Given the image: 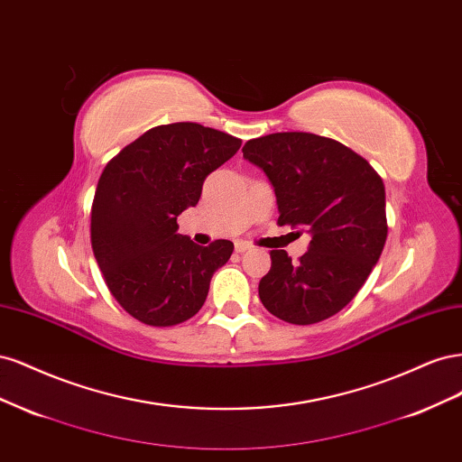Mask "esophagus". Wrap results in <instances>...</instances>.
Listing matches in <instances>:
<instances>
[{
  "mask_svg": "<svg viewBox=\"0 0 462 462\" xmlns=\"http://www.w3.org/2000/svg\"><path fill=\"white\" fill-rule=\"evenodd\" d=\"M246 250H250V245H248V243H245V241H239V243H235V253H239V254H243V253H246Z\"/></svg>",
  "mask_w": 462,
  "mask_h": 462,
  "instance_id": "1",
  "label": "esophagus"
}]
</instances>
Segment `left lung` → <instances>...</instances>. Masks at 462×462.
<instances>
[{
  "label": "left lung",
  "instance_id": "1",
  "mask_svg": "<svg viewBox=\"0 0 462 462\" xmlns=\"http://www.w3.org/2000/svg\"><path fill=\"white\" fill-rule=\"evenodd\" d=\"M243 156L273 185L277 226L312 236L299 262L285 250L270 253L272 268L258 285L265 310L295 326L337 314L382 256L387 239L382 177L351 148L312 133L253 138Z\"/></svg>",
  "mask_w": 462,
  "mask_h": 462
}]
</instances>
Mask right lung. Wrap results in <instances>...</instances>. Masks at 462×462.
Here are the masks:
<instances>
[{
  "instance_id": "right-lung-1",
  "label": "right lung",
  "mask_w": 462,
  "mask_h": 462,
  "mask_svg": "<svg viewBox=\"0 0 462 462\" xmlns=\"http://www.w3.org/2000/svg\"><path fill=\"white\" fill-rule=\"evenodd\" d=\"M239 148L241 138L227 133L171 123L107 162L92 202L90 241L109 292L134 319L170 328L202 309L233 243L194 245L177 233V216L199 204L204 179Z\"/></svg>"
}]
</instances>
